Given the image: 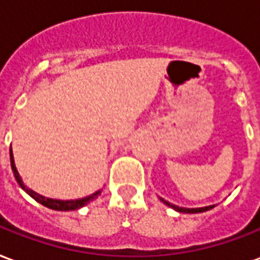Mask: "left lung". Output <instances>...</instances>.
I'll use <instances>...</instances> for the list:
<instances>
[{
	"label": "left lung",
	"mask_w": 260,
	"mask_h": 260,
	"mask_svg": "<svg viewBox=\"0 0 260 260\" xmlns=\"http://www.w3.org/2000/svg\"><path fill=\"white\" fill-rule=\"evenodd\" d=\"M161 202H164L167 207L170 208L175 209L177 212H182V214H200V212H205V211H209V209H212L215 205H208V207H200V208H184V207H178V205H174V204H171V202L166 201V200H162L160 198Z\"/></svg>",
	"instance_id": "1"
}]
</instances>
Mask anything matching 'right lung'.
<instances>
[{
    "label": "right lung",
    "mask_w": 260,
    "mask_h": 260,
    "mask_svg": "<svg viewBox=\"0 0 260 260\" xmlns=\"http://www.w3.org/2000/svg\"><path fill=\"white\" fill-rule=\"evenodd\" d=\"M10 160H11V168H12V173H14V177L15 180L19 184V187L24 189L26 194L32 197L34 200L39 204H42L46 208L55 209V211H75V209L82 208L87 204H90L93 200H96L100 194H102V189H98L96 192L87 195V197H83V198H76V200H56V198H49V197H44V195L38 194L34 189H31L29 187H26L21 178V175L18 173L17 167H15V161H14V154H12V148L10 147Z\"/></svg>",
    "instance_id": "right-lung-1"
}]
</instances>
